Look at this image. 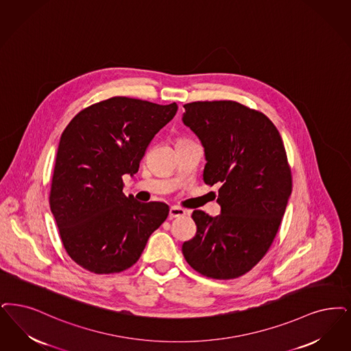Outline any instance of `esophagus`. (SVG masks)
Wrapping results in <instances>:
<instances>
[{
    "label": "esophagus",
    "instance_id": "34e87169",
    "mask_svg": "<svg viewBox=\"0 0 351 351\" xmlns=\"http://www.w3.org/2000/svg\"><path fill=\"white\" fill-rule=\"evenodd\" d=\"M186 214V211L182 209V208H178V206H172L169 209V219H173V218H180L184 217Z\"/></svg>",
    "mask_w": 351,
    "mask_h": 351
}]
</instances>
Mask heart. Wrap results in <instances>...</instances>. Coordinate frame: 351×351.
<instances>
[{
    "mask_svg": "<svg viewBox=\"0 0 351 351\" xmlns=\"http://www.w3.org/2000/svg\"><path fill=\"white\" fill-rule=\"evenodd\" d=\"M186 140V138H178V140H176V142H182V141H185ZM176 142H175V143H176Z\"/></svg>",
    "mask_w": 351,
    "mask_h": 351,
    "instance_id": "obj_1",
    "label": "heart"
}]
</instances>
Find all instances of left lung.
Returning a JSON list of instances; mask_svg holds the SVG:
<instances>
[{
	"instance_id": "1",
	"label": "left lung",
	"mask_w": 351,
	"mask_h": 351,
	"mask_svg": "<svg viewBox=\"0 0 351 351\" xmlns=\"http://www.w3.org/2000/svg\"><path fill=\"white\" fill-rule=\"evenodd\" d=\"M182 121L205 147L204 182L221 185V214L195 210V238L184 241L186 263L213 280H234L267 254L293 189L291 169L276 125L234 100L184 104Z\"/></svg>"
}]
</instances>
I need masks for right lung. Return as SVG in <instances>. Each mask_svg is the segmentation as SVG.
Segmentation results:
<instances>
[{"instance_id":"add662e5","label":"right lung","mask_w":351,"mask_h":351,"mask_svg":"<svg viewBox=\"0 0 351 351\" xmlns=\"http://www.w3.org/2000/svg\"><path fill=\"white\" fill-rule=\"evenodd\" d=\"M178 104L113 97L77 113L61 134L49 205L66 253L95 274L134 265L147 239L169 217L163 202L123 193L155 134Z\"/></svg>"}]
</instances>
